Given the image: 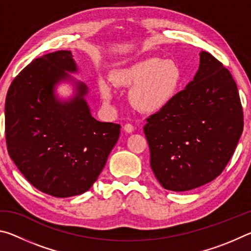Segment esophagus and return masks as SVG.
<instances>
[{"instance_id": "obj_1", "label": "esophagus", "mask_w": 251, "mask_h": 251, "mask_svg": "<svg viewBox=\"0 0 251 251\" xmlns=\"http://www.w3.org/2000/svg\"><path fill=\"white\" fill-rule=\"evenodd\" d=\"M124 129H125L126 133H133V131H134V126L131 125V124H126L124 126Z\"/></svg>"}]
</instances>
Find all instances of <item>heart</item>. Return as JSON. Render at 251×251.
<instances>
[{
    "label": "heart",
    "mask_w": 251,
    "mask_h": 251,
    "mask_svg": "<svg viewBox=\"0 0 251 251\" xmlns=\"http://www.w3.org/2000/svg\"><path fill=\"white\" fill-rule=\"evenodd\" d=\"M181 78V71L175 62L158 57L146 58L114 72L112 75L116 86L134 88L130 95L131 103L145 113H155L166 107L175 97ZM99 88L104 103L112 104L115 99L113 85L101 79Z\"/></svg>",
    "instance_id": "obj_1"
}]
</instances>
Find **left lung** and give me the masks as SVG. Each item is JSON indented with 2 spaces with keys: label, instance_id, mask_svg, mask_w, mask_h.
Returning <instances> with one entry per match:
<instances>
[{
  "label": "left lung",
  "instance_id": "obj_1",
  "mask_svg": "<svg viewBox=\"0 0 251 251\" xmlns=\"http://www.w3.org/2000/svg\"><path fill=\"white\" fill-rule=\"evenodd\" d=\"M199 55L193 82L144 126L151 167L159 184L173 192L218 177L244 129L243 106L230 72L210 53Z\"/></svg>",
  "mask_w": 251,
  "mask_h": 251
}]
</instances>
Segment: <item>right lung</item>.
Returning a JSON list of instances; mask_svg holds the SVG:
<instances>
[{"mask_svg":"<svg viewBox=\"0 0 251 251\" xmlns=\"http://www.w3.org/2000/svg\"><path fill=\"white\" fill-rule=\"evenodd\" d=\"M71 50H56L35 58L12 82L5 100V138L8 155L23 176L41 192L71 197L96 181L115 146L121 125L92 117L78 96L58 103L54 84L76 72Z\"/></svg>","mask_w":251,"mask_h":251,"instance_id":"right-lung-1","label":"right lung"}]
</instances>
